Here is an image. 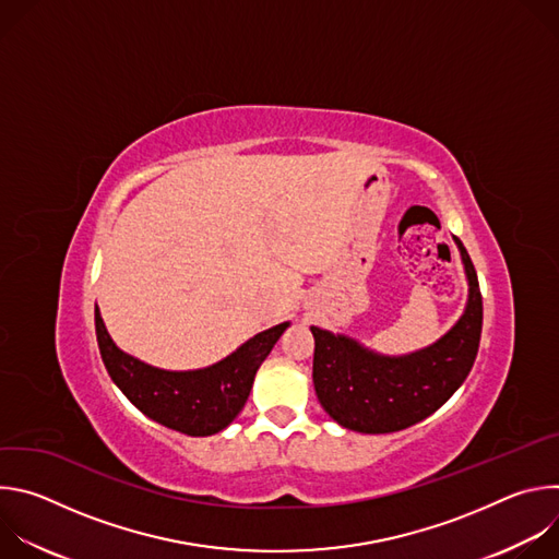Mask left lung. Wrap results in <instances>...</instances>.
Returning <instances> with one entry per match:
<instances>
[{
  "label": "left lung",
  "mask_w": 559,
  "mask_h": 559,
  "mask_svg": "<svg viewBox=\"0 0 559 559\" xmlns=\"http://www.w3.org/2000/svg\"><path fill=\"white\" fill-rule=\"evenodd\" d=\"M453 241L468 278V300L460 321L431 347L391 358L349 336L311 328L313 389L341 427L360 433L407 429L440 409L468 376L480 347L483 294L462 241Z\"/></svg>",
  "instance_id": "left-lung-1"
}]
</instances>
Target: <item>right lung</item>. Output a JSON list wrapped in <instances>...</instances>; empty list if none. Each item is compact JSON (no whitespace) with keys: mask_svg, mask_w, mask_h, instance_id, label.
<instances>
[{"mask_svg":"<svg viewBox=\"0 0 559 559\" xmlns=\"http://www.w3.org/2000/svg\"><path fill=\"white\" fill-rule=\"evenodd\" d=\"M289 323L265 330L221 362L194 371L156 369L121 352L95 307L102 360L128 401L154 423L188 436L223 431L243 409L254 376Z\"/></svg>","mask_w":559,"mask_h":559,"instance_id":"add662e5","label":"right lung"}]
</instances>
